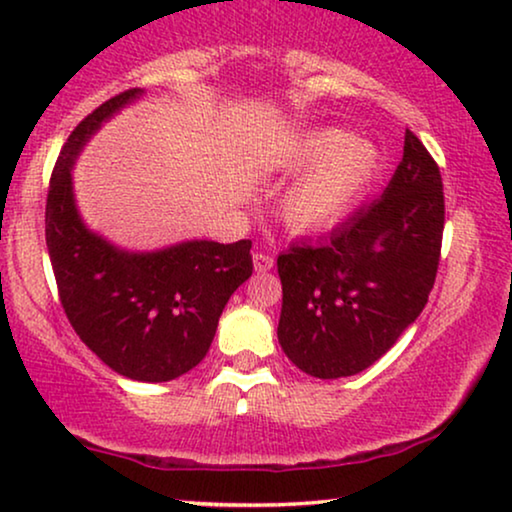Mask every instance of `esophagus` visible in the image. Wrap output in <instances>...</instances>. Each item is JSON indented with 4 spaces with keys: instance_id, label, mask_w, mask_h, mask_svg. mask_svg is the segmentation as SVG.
Listing matches in <instances>:
<instances>
[{
    "instance_id": "obj_1",
    "label": "esophagus",
    "mask_w": 512,
    "mask_h": 512,
    "mask_svg": "<svg viewBox=\"0 0 512 512\" xmlns=\"http://www.w3.org/2000/svg\"><path fill=\"white\" fill-rule=\"evenodd\" d=\"M272 265H275V258L263 254V251H256V254H254V270L256 272H268Z\"/></svg>"
}]
</instances>
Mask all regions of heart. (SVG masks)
<instances>
[{
    "label": "heart",
    "mask_w": 512,
    "mask_h": 512,
    "mask_svg": "<svg viewBox=\"0 0 512 512\" xmlns=\"http://www.w3.org/2000/svg\"><path fill=\"white\" fill-rule=\"evenodd\" d=\"M286 170L303 172L284 193L282 216L296 233H324L352 214L380 170V149L340 128L307 132L286 158Z\"/></svg>",
    "instance_id": "obj_1"
}]
</instances>
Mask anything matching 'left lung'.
<instances>
[{
	"mask_svg": "<svg viewBox=\"0 0 512 512\" xmlns=\"http://www.w3.org/2000/svg\"><path fill=\"white\" fill-rule=\"evenodd\" d=\"M443 179L431 153L405 130L403 160L382 198L326 242L279 254L284 354L319 380L361 373L422 314L443 242Z\"/></svg>",
	"mask_w": 512,
	"mask_h": 512,
	"instance_id": "8db88e82",
	"label": "left lung"
}]
</instances>
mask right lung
Returning <instances> with one entry per match:
<instances>
[{
	"label": "right lung",
	"instance_id": "add662e5",
	"mask_svg": "<svg viewBox=\"0 0 512 512\" xmlns=\"http://www.w3.org/2000/svg\"><path fill=\"white\" fill-rule=\"evenodd\" d=\"M142 88L100 104L76 125L55 163L46 247L69 324L102 363L137 382H170L209 352L223 307L254 270L251 242L186 240L128 251L83 223L72 167L90 137Z\"/></svg>",
	"mask_w": 512,
	"mask_h": 512
}]
</instances>
